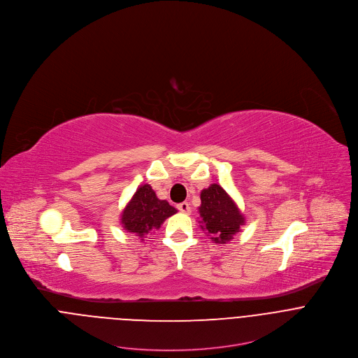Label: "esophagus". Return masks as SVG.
Wrapping results in <instances>:
<instances>
[{
    "mask_svg": "<svg viewBox=\"0 0 358 358\" xmlns=\"http://www.w3.org/2000/svg\"><path fill=\"white\" fill-rule=\"evenodd\" d=\"M178 209L182 212V213H190V205L189 203H180V204H178Z\"/></svg>",
    "mask_w": 358,
    "mask_h": 358,
    "instance_id": "obj_1",
    "label": "esophagus"
}]
</instances>
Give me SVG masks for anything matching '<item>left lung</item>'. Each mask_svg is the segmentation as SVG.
<instances>
[{"label": "left lung", "mask_w": 358, "mask_h": 358, "mask_svg": "<svg viewBox=\"0 0 358 358\" xmlns=\"http://www.w3.org/2000/svg\"><path fill=\"white\" fill-rule=\"evenodd\" d=\"M201 229L210 234V240L217 244H226L233 238L240 227L245 224V217L240 212L233 199L213 183L201 192V205L199 208Z\"/></svg>", "instance_id": "obj_1"}]
</instances>
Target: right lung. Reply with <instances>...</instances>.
Returning <instances> with one entry per match:
<instances>
[{"mask_svg": "<svg viewBox=\"0 0 358 358\" xmlns=\"http://www.w3.org/2000/svg\"><path fill=\"white\" fill-rule=\"evenodd\" d=\"M176 212V208L168 201L157 199L150 185H142L124 208L121 224L127 231L143 240L149 231L159 229L164 220Z\"/></svg>", "mask_w": 358, "mask_h": 358, "instance_id": "1", "label": "right lung"}]
</instances>
